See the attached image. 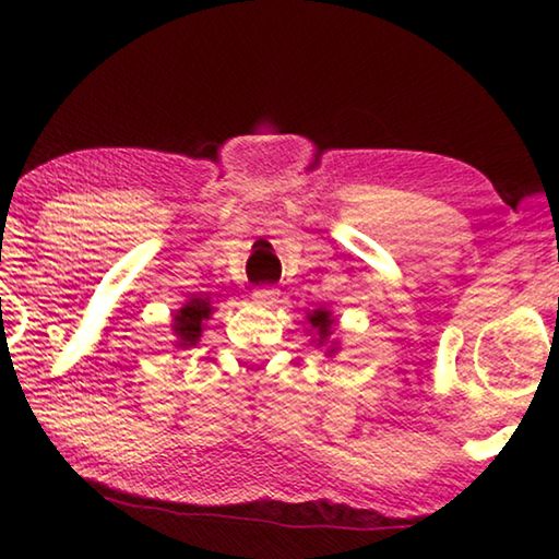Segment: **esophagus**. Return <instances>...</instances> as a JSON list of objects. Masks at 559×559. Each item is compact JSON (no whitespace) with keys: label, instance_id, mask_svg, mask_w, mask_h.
<instances>
[{"label":"esophagus","instance_id":"obj_1","mask_svg":"<svg viewBox=\"0 0 559 559\" xmlns=\"http://www.w3.org/2000/svg\"><path fill=\"white\" fill-rule=\"evenodd\" d=\"M276 298H278V290L273 288V286H263V288L253 290V300L263 302V306H273V302H276Z\"/></svg>","mask_w":559,"mask_h":559}]
</instances>
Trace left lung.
<instances>
[{"label": "left lung", "instance_id": "obj_1", "mask_svg": "<svg viewBox=\"0 0 559 559\" xmlns=\"http://www.w3.org/2000/svg\"><path fill=\"white\" fill-rule=\"evenodd\" d=\"M308 320H310V325H313V330H316L313 343H318V345L330 343V337H333V325H335L333 313H330V310L318 308V310H313V313H308ZM335 349H337L335 345H330L328 355H333Z\"/></svg>", "mask_w": 559, "mask_h": 559}]
</instances>
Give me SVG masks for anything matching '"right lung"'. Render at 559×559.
<instances>
[{
	"label": "right lung",
	"instance_id": "right-lung-1",
	"mask_svg": "<svg viewBox=\"0 0 559 559\" xmlns=\"http://www.w3.org/2000/svg\"><path fill=\"white\" fill-rule=\"evenodd\" d=\"M212 310L214 308L210 298H192L177 310L173 318V333L177 337V347H192L200 343L204 323L210 320Z\"/></svg>",
	"mask_w": 559,
	"mask_h": 559
}]
</instances>
